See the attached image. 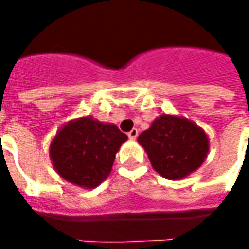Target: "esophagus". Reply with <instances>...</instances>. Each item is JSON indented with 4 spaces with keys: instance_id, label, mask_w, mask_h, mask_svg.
Wrapping results in <instances>:
<instances>
[{
    "instance_id": "esophagus-1",
    "label": "esophagus",
    "mask_w": 249,
    "mask_h": 249,
    "mask_svg": "<svg viewBox=\"0 0 249 249\" xmlns=\"http://www.w3.org/2000/svg\"><path fill=\"white\" fill-rule=\"evenodd\" d=\"M137 136H139V130L136 129V128H133V129L130 130L129 133H128V137H129V139H132V140H135Z\"/></svg>"
}]
</instances>
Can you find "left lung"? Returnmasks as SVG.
I'll list each match as a JSON object with an SVG mask.
<instances>
[{"mask_svg": "<svg viewBox=\"0 0 249 249\" xmlns=\"http://www.w3.org/2000/svg\"><path fill=\"white\" fill-rule=\"evenodd\" d=\"M137 141L153 169L168 180H180L196 171L209 151L208 136L193 121L161 114Z\"/></svg>", "mask_w": 249, "mask_h": 249, "instance_id": "1", "label": "left lung"}]
</instances>
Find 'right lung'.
<instances>
[{"instance_id": "right-lung-1", "label": "right lung", "mask_w": 249, "mask_h": 249, "mask_svg": "<svg viewBox=\"0 0 249 249\" xmlns=\"http://www.w3.org/2000/svg\"><path fill=\"white\" fill-rule=\"evenodd\" d=\"M126 140L114 124L87 116L71 120L57 132L49 156L64 180L90 189L108 178L116 153Z\"/></svg>"}]
</instances>
